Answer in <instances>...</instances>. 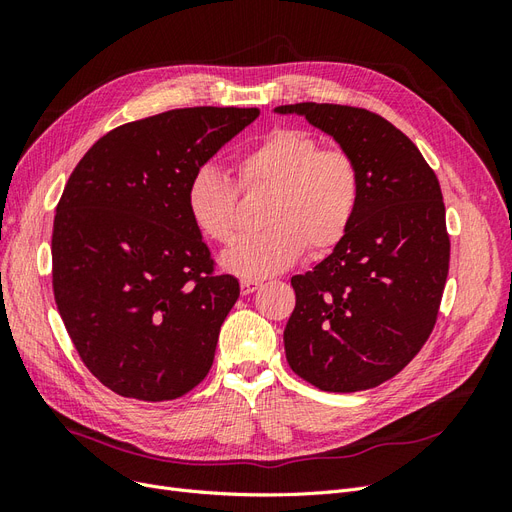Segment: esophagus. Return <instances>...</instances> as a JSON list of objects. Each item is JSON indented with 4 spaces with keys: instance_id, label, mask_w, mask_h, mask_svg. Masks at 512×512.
I'll return each mask as SVG.
<instances>
[{
    "instance_id": "34e87169",
    "label": "esophagus",
    "mask_w": 512,
    "mask_h": 512,
    "mask_svg": "<svg viewBox=\"0 0 512 512\" xmlns=\"http://www.w3.org/2000/svg\"><path fill=\"white\" fill-rule=\"evenodd\" d=\"M260 288L258 280H241V294H252Z\"/></svg>"
}]
</instances>
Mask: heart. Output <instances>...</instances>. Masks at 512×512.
Listing matches in <instances>:
<instances>
[{
	"instance_id": "1",
	"label": "heart",
	"mask_w": 512,
	"mask_h": 512,
	"mask_svg": "<svg viewBox=\"0 0 512 512\" xmlns=\"http://www.w3.org/2000/svg\"><path fill=\"white\" fill-rule=\"evenodd\" d=\"M243 190L269 188L262 228L243 235L222 256L224 269L245 277L277 273L297 262L305 247L327 252L354 222L361 175L344 149H322L305 130L277 128L247 147L235 162ZM239 190L222 168L194 170L185 207L200 235L215 243L237 237Z\"/></svg>"
}]
</instances>
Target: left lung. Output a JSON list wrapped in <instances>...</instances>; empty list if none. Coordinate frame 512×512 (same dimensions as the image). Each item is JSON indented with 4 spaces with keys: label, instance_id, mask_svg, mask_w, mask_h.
Instances as JSON below:
<instances>
[{
    "label": "left lung",
    "instance_id": "8db88e82",
    "mask_svg": "<svg viewBox=\"0 0 512 512\" xmlns=\"http://www.w3.org/2000/svg\"><path fill=\"white\" fill-rule=\"evenodd\" d=\"M350 153L361 198L348 235L290 284L284 329L294 374L329 393L374 389L404 369L433 331L451 258L438 177L391 121L342 104H286Z\"/></svg>",
    "mask_w": 512,
    "mask_h": 512
}]
</instances>
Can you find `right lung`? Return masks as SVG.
I'll return each instance as SVG.
<instances>
[{
    "instance_id": "right-lung-1",
    "label": "right lung",
    "mask_w": 512,
    "mask_h": 512,
    "mask_svg": "<svg viewBox=\"0 0 512 512\" xmlns=\"http://www.w3.org/2000/svg\"><path fill=\"white\" fill-rule=\"evenodd\" d=\"M258 115L194 106L123 123L72 170L53 222L55 303L113 393L177 399L209 374L239 282L213 271L185 190Z\"/></svg>"
}]
</instances>
